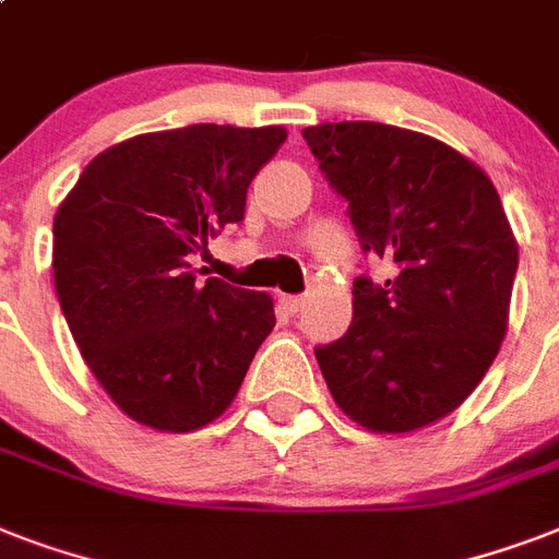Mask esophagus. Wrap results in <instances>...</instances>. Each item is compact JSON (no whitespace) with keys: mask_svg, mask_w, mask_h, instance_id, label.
I'll return each instance as SVG.
<instances>
[{"mask_svg":"<svg viewBox=\"0 0 559 559\" xmlns=\"http://www.w3.org/2000/svg\"><path fill=\"white\" fill-rule=\"evenodd\" d=\"M281 307H284V313L296 316L305 307V296H281Z\"/></svg>","mask_w":559,"mask_h":559,"instance_id":"obj_1","label":"esophagus"}]
</instances>
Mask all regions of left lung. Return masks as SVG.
<instances>
[{
  "instance_id": "1",
  "label": "left lung",
  "mask_w": 559,
  "mask_h": 559,
  "mask_svg": "<svg viewBox=\"0 0 559 559\" xmlns=\"http://www.w3.org/2000/svg\"><path fill=\"white\" fill-rule=\"evenodd\" d=\"M394 278L354 281V322L316 348L336 406L377 435L417 432L473 394L502 348L520 246L476 162L432 135L340 121L301 130Z\"/></svg>"
}]
</instances>
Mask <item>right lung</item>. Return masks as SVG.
I'll use <instances>...</instances> for the list:
<instances>
[{"mask_svg":"<svg viewBox=\"0 0 559 559\" xmlns=\"http://www.w3.org/2000/svg\"><path fill=\"white\" fill-rule=\"evenodd\" d=\"M284 127L191 124L133 135L83 168L55 214V287L83 362L159 432L217 420L275 328L266 293L197 281L191 254L240 223Z\"/></svg>","mask_w":559,"mask_h":559,"instance_id":"right-lung-1","label":"right lung"}]
</instances>
